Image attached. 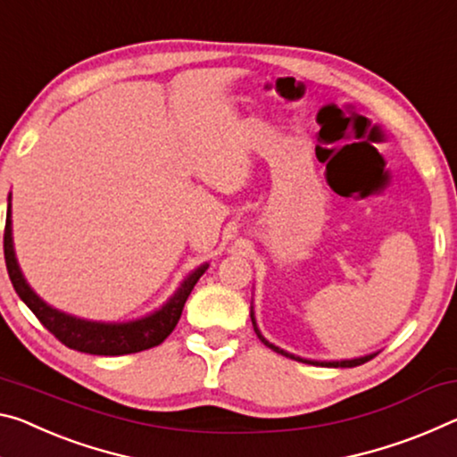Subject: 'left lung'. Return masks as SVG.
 <instances>
[{
  "mask_svg": "<svg viewBox=\"0 0 457 457\" xmlns=\"http://www.w3.org/2000/svg\"><path fill=\"white\" fill-rule=\"evenodd\" d=\"M250 317H252V325H254V331H256V336H258L260 342H262L264 345L270 347V350H274V352H277V353H282V356H287V358H291V360H296V361H303V364H313V366H331V368H353V366H360V364H364V361L372 360V358L376 356V353H368V356H361V358H353V360H339V361H320V360H307V358H299V356H295V353H288V352H285V350H280L278 345H274V344L268 342V339H266V337L262 336V333H260V329H258L256 320H254V309H250Z\"/></svg>",
  "mask_w": 457,
  "mask_h": 457,
  "instance_id": "8db88e82",
  "label": "left lung"
}]
</instances>
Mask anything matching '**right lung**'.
I'll return each mask as SVG.
<instances>
[{
  "mask_svg": "<svg viewBox=\"0 0 457 457\" xmlns=\"http://www.w3.org/2000/svg\"><path fill=\"white\" fill-rule=\"evenodd\" d=\"M12 212L7 207V220H5V231H4V256L7 274L13 288L21 301L26 303L28 309L38 317V321L53 333V336L62 342L71 350L93 353V356H124V353H136L142 350H150L158 344H162L166 337L170 336L172 329L177 328L183 313V307L193 287L203 277L209 264H201L199 268L187 277L177 293L170 296L164 305L140 320L115 323V321H89L81 320V317L69 315L64 311L50 307L46 301H42L36 295L30 285H28L24 274H21L16 252H13V240H12Z\"/></svg>",
  "mask_w": 457,
  "mask_h": 457,
  "instance_id": "add662e5",
  "label": "right lung"
}]
</instances>
